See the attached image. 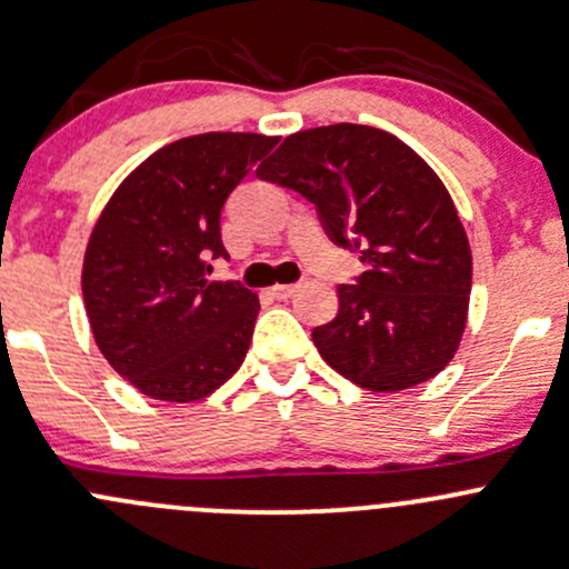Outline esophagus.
<instances>
[{"label":"esophagus","mask_w":569,"mask_h":569,"mask_svg":"<svg viewBox=\"0 0 569 569\" xmlns=\"http://www.w3.org/2000/svg\"><path fill=\"white\" fill-rule=\"evenodd\" d=\"M297 289H300L297 283H278V286H272V295L278 297V300H289V297L297 295Z\"/></svg>","instance_id":"esophagus-1"}]
</instances>
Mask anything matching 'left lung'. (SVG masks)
<instances>
[{
	"label": "left lung",
	"mask_w": 569,
	"mask_h": 569,
	"mask_svg": "<svg viewBox=\"0 0 569 569\" xmlns=\"http://www.w3.org/2000/svg\"><path fill=\"white\" fill-rule=\"evenodd\" d=\"M316 204L327 237L360 253L338 316L313 330L327 365L370 392L433 379L458 351L471 250L458 209L426 160L370 124L289 136L256 171Z\"/></svg>",
	"instance_id": "1"
}]
</instances>
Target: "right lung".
I'll return each instance as SVG.
<instances>
[{
  "label": "right lung",
  "mask_w": 569,
  "mask_h": 569,
  "mask_svg": "<svg viewBox=\"0 0 569 569\" xmlns=\"http://www.w3.org/2000/svg\"><path fill=\"white\" fill-rule=\"evenodd\" d=\"M278 136L201 133L166 143L109 199L83 256L94 343L154 400L190 403L229 381L248 355L259 297L207 280L229 259L220 209Z\"/></svg>",
  "instance_id": "1"
}]
</instances>
